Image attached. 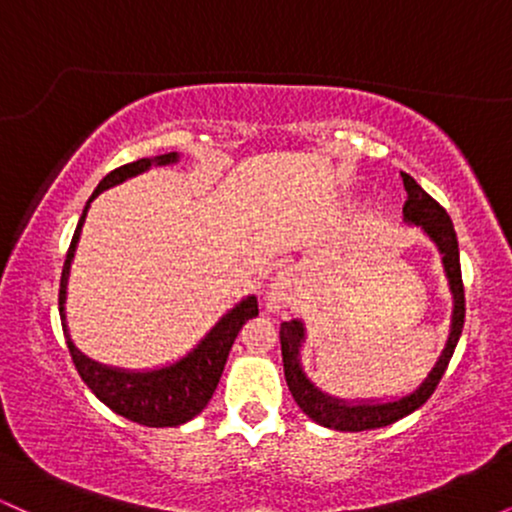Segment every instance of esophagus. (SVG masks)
I'll use <instances>...</instances> for the list:
<instances>
[{"mask_svg":"<svg viewBox=\"0 0 512 512\" xmlns=\"http://www.w3.org/2000/svg\"><path fill=\"white\" fill-rule=\"evenodd\" d=\"M293 298H296V272H293V269H284V272L274 276L272 284H269L267 289V296H264L267 310L279 313V310L289 308Z\"/></svg>","mask_w":512,"mask_h":512,"instance_id":"1","label":"esophagus"}]
</instances>
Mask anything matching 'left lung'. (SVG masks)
Wrapping results in <instances>:
<instances>
[{"instance_id": "8db88e82", "label": "left lung", "mask_w": 512, "mask_h": 512, "mask_svg": "<svg viewBox=\"0 0 512 512\" xmlns=\"http://www.w3.org/2000/svg\"><path fill=\"white\" fill-rule=\"evenodd\" d=\"M404 190H407V202H404V223L419 226L424 236L436 245L443 260L445 276L452 293V317L448 342L440 351L438 361L428 370V375L421 380L416 390L407 392L402 397L390 399H342L322 392L313 380L305 375L301 363V349L305 344V325L303 320L284 322L279 330L281 337V356H284V375L293 399L303 414H308L315 424L334 428V431H368V428H383L404 419L426 402L433 395L436 385L443 378L448 368L452 351L460 342L462 325H464V286H462V269H460V248H457V236L452 221L440 204L433 199L424 187L419 185L411 175L402 173Z\"/></svg>"}]
</instances>
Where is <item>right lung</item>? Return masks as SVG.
Listing matches in <instances>:
<instances>
[{"label": "right lung", "instance_id": "right-lung-1", "mask_svg": "<svg viewBox=\"0 0 512 512\" xmlns=\"http://www.w3.org/2000/svg\"><path fill=\"white\" fill-rule=\"evenodd\" d=\"M180 161L178 151L170 154H161L154 158H139V161L127 163V166L115 168L98 182L93 190L91 199L86 202L84 214H81L76 231L72 238V245L67 250V260H64L62 279H60V317H62V330L67 337L69 354L76 370H79L81 380L88 385L105 407H110L115 414L125 416V419L134 421V424L151 426V428H166V426H180L185 421L195 419V416L209 404L211 395H214L216 385H219L223 366H226L228 351H231L233 342H236L240 327L257 317V298L245 296L228 310L226 315L216 322L211 330L199 339V344L185 356L178 358L175 363L168 366L151 368V370H127L105 366V363L93 361L86 354H81L72 342V334L67 327V313H64V303H67V284H69V269H72L76 245H79L81 228H84L88 207L91 202L101 195L103 190L120 185L129 178H137L149 170L151 166H173Z\"/></svg>", "mask_w": 512, "mask_h": 512}]
</instances>
